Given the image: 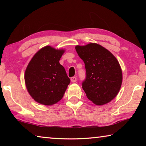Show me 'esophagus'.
I'll list each match as a JSON object with an SVG mask.
<instances>
[{
    "mask_svg": "<svg viewBox=\"0 0 146 146\" xmlns=\"http://www.w3.org/2000/svg\"><path fill=\"white\" fill-rule=\"evenodd\" d=\"M71 81L72 82H75L76 81V78L75 77V76H73V77H71Z\"/></svg>",
    "mask_w": 146,
    "mask_h": 146,
    "instance_id": "1",
    "label": "esophagus"
}]
</instances>
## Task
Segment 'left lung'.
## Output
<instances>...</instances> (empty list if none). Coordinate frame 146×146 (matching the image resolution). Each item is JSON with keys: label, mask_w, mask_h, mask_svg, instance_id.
<instances>
[{"label": "left lung", "mask_w": 146, "mask_h": 146, "mask_svg": "<svg viewBox=\"0 0 146 146\" xmlns=\"http://www.w3.org/2000/svg\"><path fill=\"white\" fill-rule=\"evenodd\" d=\"M75 49L85 64L86 78L82 88L88 99L97 106L111 102L122 83V69L117 59L97 43L77 45Z\"/></svg>", "instance_id": "8db88e82"}]
</instances>
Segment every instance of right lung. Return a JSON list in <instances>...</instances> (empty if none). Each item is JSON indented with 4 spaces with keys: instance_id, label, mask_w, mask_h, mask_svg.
I'll list each match as a JSON object with an SVG mask.
<instances>
[{
    "instance_id": "add662e5",
    "label": "right lung",
    "mask_w": 146,
    "mask_h": 146,
    "mask_svg": "<svg viewBox=\"0 0 146 146\" xmlns=\"http://www.w3.org/2000/svg\"><path fill=\"white\" fill-rule=\"evenodd\" d=\"M65 49L46 46L38 50L26 69L24 80L35 101L51 106L62 98L70 79L59 60Z\"/></svg>"
}]
</instances>
